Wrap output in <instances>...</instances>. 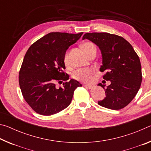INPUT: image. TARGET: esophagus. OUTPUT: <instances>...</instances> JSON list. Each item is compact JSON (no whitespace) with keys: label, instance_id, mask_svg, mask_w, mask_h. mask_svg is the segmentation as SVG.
<instances>
[{"label":"esophagus","instance_id":"esophagus-1","mask_svg":"<svg viewBox=\"0 0 151 151\" xmlns=\"http://www.w3.org/2000/svg\"><path fill=\"white\" fill-rule=\"evenodd\" d=\"M84 86H85V87H86V88H88V89H91V88H92L93 87V86L89 85H84Z\"/></svg>","mask_w":151,"mask_h":151}]
</instances>
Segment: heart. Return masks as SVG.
I'll use <instances>...</instances> for the list:
<instances>
[{
    "instance_id": "1",
    "label": "heart",
    "mask_w": 151,
    "mask_h": 151,
    "mask_svg": "<svg viewBox=\"0 0 151 151\" xmlns=\"http://www.w3.org/2000/svg\"><path fill=\"white\" fill-rule=\"evenodd\" d=\"M83 47L85 48L86 52H88L91 49L95 48L94 45L91 42H86L83 45ZM65 63L66 65H68L70 63V58L68 53H66L65 57ZM93 70L92 68H86V69H79L75 71L74 73V77L78 80L90 83L93 81Z\"/></svg>"
}]
</instances>
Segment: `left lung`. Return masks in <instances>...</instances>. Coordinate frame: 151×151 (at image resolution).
I'll use <instances>...</instances> for the list:
<instances>
[{
	"mask_svg": "<svg viewBox=\"0 0 151 151\" xmlns=\"http://www.w3.org/2000/svg\"><path fill=\"white\" fill-rule=\"evenodd\" d=\"M99 48L102 55L100 70L111 85L99 83L106 96L98 104L105 108L119 110L128 105L136 96L142 82V70L139 57L132 45L124 38L107 32H92L84 35Z\"/></svg>",
	"mask_w": 151,
	"mask_h": 151,
	"instance_id": "obj_1",
	"label": "left lung"
}]
</instances>
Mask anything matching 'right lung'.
Listing matches in <instances>:
<instances>
[{
	"label": "right lung",
	"mask_w": 151,
	"mask_h": 151,
	"mask_svg": "<svg viewBox=\"0 0 151 151\" xmlns=\"http://www.w3.org/2000/svg\"><path fill=\"white\" fill-rule=\"evenodd\" d=\"M83 34L50 32L28 49L19 85L24 100L37 113L49 116L63 111L70 104L75 89L82 86L73 78L67 81L69 76L64 70L66 50ZM57 81L63 83L62 88L55 87Z\"/></svg>",
	"instance_id": "right-lung-1"
}]
</instances>
